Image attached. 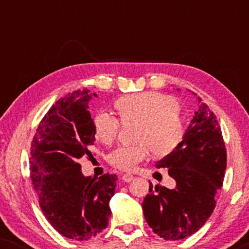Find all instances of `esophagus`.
I'll return each mask as SVG.
<instances>
[{
	"instance_id": "obj_1",
	"label": "esophagus",
	"mask_w": 249,
	"mask_h": 249,
	"mask_svg": "<svg viewBox=\"0 0 249 249\" xmlns=\"http://www.w3.org/2000/svg\"><path fill=\"white\" fill-rule=\"evenodd\" d=\"M132 179H134V176H132L131 173H124V175L122 176V180H124V182H130Z\"/></svg>"
}]
</instances>
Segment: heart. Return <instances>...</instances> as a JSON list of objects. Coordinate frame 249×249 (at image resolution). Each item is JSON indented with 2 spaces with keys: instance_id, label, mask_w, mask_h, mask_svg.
<instances>
[{
  "instance_id": "b5f03b06",
  "label": "heart",
  "mask_w": 249,
  "mask_h": 249,
  "mask_svg": "<svg viewBox=\"0 0 249 249\" xmlns=\"http://www.w3.org/2000/svg\"><path fill=\"white\" fill-rule=\"evenodd\" d=\"M124 124H138L137 144L122 146L110 155V163L124 171H132L149 153L163 158L175 151L185 136V121L179 104L169 95L144 91L120 98L115 104ZM121 122L108 111H100L94 118L97 141L112 145L117 141Z\"/></svg>"
}]
</instances>
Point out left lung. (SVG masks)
Listing matches in <instances>:
<instances>
[{"label":"left lung","instance_id":"left-lung-1","mask_svg":"<svg viewBox=\"0 0 249 249\" xmlns=\"http://www.w3.org/2000/svg\"><path fill=\"white\" fill-rule=\"evenodd\" d=\"M198 103L180 145L156 164L169 169L175 188L151 182L142 202L148 226L165 240L198 231L215 209V195L223 183L227 151L219 121L200 97Z\"/></svg>","mask_w":249,"mask_h":249}]
</instances>
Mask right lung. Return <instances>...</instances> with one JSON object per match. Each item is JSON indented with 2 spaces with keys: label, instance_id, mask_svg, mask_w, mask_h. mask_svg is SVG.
<instances>
[{
  "label": "right lung",
  "instance_id": "obj_1",
  "mask_svg": "<svg viewBox=\"0 0 249 249\" xmlns=\"http://www.w3.org/2000/svg\"><path fill=\"white\" fill-rule=\"evenodd\" d=\"M89 91L78 89L56 101L40 121L30 148V177L42 212L57 232L79 241L107 227L118 180L110 173L85 177L78 163L91 155L88 147L95 142Z\"/></svg>",
  "mask_w": 249,
  "mask_h": 249
}]
</instances>
